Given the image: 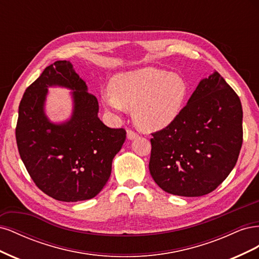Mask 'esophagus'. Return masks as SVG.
<instances>
[{
	"label": "esophagus",
	"mask_w": 259,
	"mask_h": 259,
	"mask_svg": "<svg viewBox=\"0 0 259 259\" xmlns=\"http://www.w3.org/2000/svg\"><path fill=\"white\" fill-rule=\"evenodd\" d=\"M137 137H138V135L135 132H133L132 130H127V139L133 140V139H136Z\"/></svg>",
	"instance_id": "1"
}]
</instances>
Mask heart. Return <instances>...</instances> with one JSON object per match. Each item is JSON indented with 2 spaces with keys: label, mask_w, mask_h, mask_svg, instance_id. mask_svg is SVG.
Here are the masks:
<instances>
[{
  "label": "heart",
  "mask_w": 259,
  "mask_h": 259,
  "mask_svg": "<svg viewBox=\"0 0 259 259\" xmlns=\"http://www.w3.org/2000/svg\"><path fill=\"white\" fill-rule=\"evenodd\" d=\"M103 94L106 110L121 113L133 110V120L146 132L168 127L182 114L189 95V84L183 75L145 67L115 74Z\"/></svg>",
  "instance_id": "obj_1"
}]
</instances>
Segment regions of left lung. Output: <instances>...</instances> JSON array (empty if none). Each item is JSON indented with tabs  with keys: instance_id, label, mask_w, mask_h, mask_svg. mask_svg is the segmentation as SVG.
<instances>
[{
	"instance_id": "left-lung-1",
	"label": "left lung",
	"mask_w": 259,
	"mask_h": 259,
	"mask_svg": "<svg viewBox=\"0 0 259 259\" xmlns=\"http://www.w3.org/2000/svg\"><path fill=\"white\" fill-rule=\"evenodd\" d=\"M242 117L240 98L221 74L201 80L178 119L152 134L149 170L156 185L180 197L215 190L238 161Z\"/></svg>"
}]
</instances>
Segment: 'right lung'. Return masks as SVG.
<instances>
[{
	"label": "right lung",
	"mask_w": 259,
	"mask_h": 259,
	"mask_svg": "<svg viewBox=\"0 0 259 259\" xmlns=\"http://www.w3.org/2000/svg\"><path fill=\"white\" fill-rule=\"evenodd\" d=\"M49 87L72 90L73 113L54 123L45 113ZM97 98L70 61L46 67L23 94L16 140L29 175L51 198L62 202L90 200L103 190L112 161L126 138L124 128H110L98 117Z\"/></svg>",
	"instance_id": "add662e5"
}]
</instances>
